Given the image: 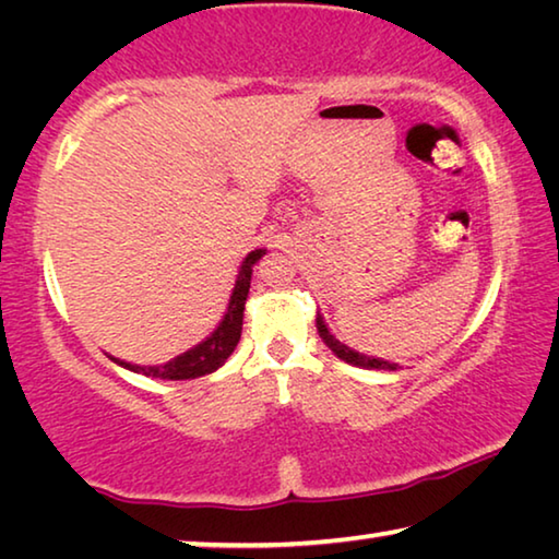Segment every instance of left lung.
<instances>
[{"label": "left lung", "mask_w": 559, "mask_h": 559, "mask_svg": "<svg viewBox=\"0 0 559 559\" xmlns=\"http://www.w3.org/2000/svg\"><path fill=\"white\" fill-rule=\"evenodd\" d=\"M316 325H318L320 337H323V343L330 349H333V353L340 359H345V362L355 365V367H367V370H396V365H392V362H384V359H377V357H365V355H359V353H355V349H349L347 345L340 343V340H335V335H330V330H328V325L323 323V318H320V316L316 318Z\"/></svg>", "instance_id": "obj_1"}]
</instances>
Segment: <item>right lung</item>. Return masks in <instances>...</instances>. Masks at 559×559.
Wrapping results in <instances>:
<instances>
[{
	"instance_id": "right-lung-1",
	"label": "right lung",
	"mask_w": 559,
	"mask_h": 559,
	"mask_svg": "<svg viewBox=\"0 0 559 559\" xmlns=\"http://www.w3.org/2000/svg\"><path fill=\"white\" fill-rule=\"evenodd\" d=\"M263 249L251 251L249 257L243 259L239 276H236V286L231 293L229 308H226V316L219 323V328L214 333L192 349H187L175 359H169L167 365H157V367H138L130 362H122V359L110 357L112 362H118L126 370L147 374V377H159V380H194V377L210 374L226 362V357L234 353V347L239 345L241 340V325H243V306L246 298H249V288H251V266L263 257Z\"/></svg>"
}]
</instances>
